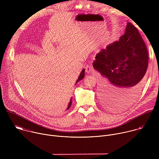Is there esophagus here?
<instances>
[{
    "mask_svg": "<svg viewBox=\"0 0 159 159\" xmlns=\"http://www.w3.org/2000/svg\"><path fill=\"white\" fill-rule=\"evenodd\" d=\"M85 72L88 74L92 72L94 70L93 67L92 66H90V65H87L86 67L85 68Z\"/></svg>",
    "mask_w": 159,
    "mask_h": 159,
    "instance_id": "obj_1",
    "label": "esophagus"
}]
</instances>
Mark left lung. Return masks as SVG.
Here are the masks:
<instances>
[{
    "instance_id": "left-lung-1",
    "label": "left lung",
    "mask_w": 159,
    "mask_h": 159,
    "mask_svg": "<svg viewBox=\"0 0 159 159\" xmlns=\"http://www.w3.org/2000/svg\"><path fill=\"white\" fill-rule=\"evenodd\" d=\"M93 67L102 75L99 89L104 102L125 109L141 92L148 64L146 44L138 29L128 22L120 40L96 54Z\"/></svg>"
}]
</instances>
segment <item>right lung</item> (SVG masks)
Instances as JSON below:
<instances>
[{
  "label": "right lung",
  "mask_w": 159,
  "mask_h": 159,
  "mask_svg": "<svg viewBox=\"0 0 159 159\" xmlns=\"http://www.w3.org/2000/svg\"><path fill=\"white\" fill-rule=\"evenodd\" d=\"M84 76H85V70H84V69H82V70L81 71V72H80V75H79V77H78V79H77V80L76 83H77L79 80H82V79H84ZM71 104H72V99H70V102H69V106H68V107H67L66 110H67V109H69L70 107Z\"/></svg>",
  "instance_id": "1"
}]
</instances>
